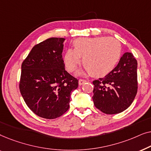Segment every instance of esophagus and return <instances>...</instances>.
<instances>
[{"label":"esophagus","mask_w":151,"mask_h":151,"mask_svg":"<svg viewBox=\"0 0 151 151\" xmlns=\"http://www.w3.org/2000/svg\"><path fill=\"white\" fill-rule=\"evenodd\" d=\"M86 80H83V79H80L79 81H78V82H79V84L80 85H82V84H83L84 82H86Z\"/></svg>","instance_id":"34e87169"}]
</instances>
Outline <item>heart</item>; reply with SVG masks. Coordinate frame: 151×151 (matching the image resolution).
I'll use <instances>...</instances> for the list:
<instances>
[{"label":"heart","instance_id":"1","mask_svg":"<svg viewBox=\"0 0 151 151\" xmlns=\"http://www.w3.org/2000/svg\"><path fill=\"white\" fill-rule=\"evenodd\" d=\"M73 49H68L63 55L67 70L73 72L82 64L86 72L93 77H102L116 67L122 54L121 43L109 37L79 38L73 42Z\"/></svg>","mask_w":151,"mask_h":151}]
</instances>
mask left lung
Segmentation results:
<instances>
[{"mask_svg": "<svg viewBox=\"0 0 151 151\" xmlns=\"http://www.w3.org/2000/svg\"><path fill=\"white\" fill-rule=\"evenodd\" d=\"M137 62L127 52L116 67L104 78L94 80L92 98L97 109L106 114H117L131 106L137 91Z\"/></svg>", "mask_w": 151, "mask_h": 151, "instance_id": "8db88e82", "label": "left lung"}]
</instances>
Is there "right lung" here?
I'll use <instances>...</instances> for the list:
<instances>
[{
  "label": "right lung",
  "mask_w": 151,
  "mask_h": 151,
  "mask_svg": "<svg viewBox=\"0 0 151 151\" xmlns=\"http://www.w3.org/2000/svg\"><path fill=\"white\" fill-rule=\"evenodd\" d=\"M63 38H50L33 47L21 65L20 91L27 106L39 117L55 119L69 108L71 93L78 80L65 69Z\"/></svg>",
  "instance_id": "add662e5"
}]
</instances>
